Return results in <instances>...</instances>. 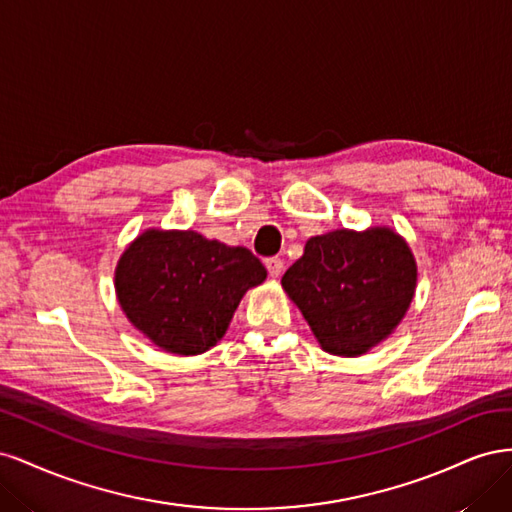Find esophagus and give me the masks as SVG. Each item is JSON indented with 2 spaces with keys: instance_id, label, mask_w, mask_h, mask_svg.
<instances>
[{
  "instance_id": "esophagus-1",
  "label": "esophagus",
  "mask_w": 512,
  "mask_h": 512,
  "mask_svg": "<svg viewBox=\"0 0 512 512\" xmlns=\"http://www.w3.org/2000/svg\"><path fill=\"white\" fill-rule=\"evenodd\" d=\"M265 267H267V271H269L271 277H280V275L284 273V260L277 258V256L267 258V260H265Z\"/></svg>"
}]
</instances>
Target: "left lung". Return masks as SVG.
Masks as SVG:
<instances>
[{"instance_id":"left-lung-1","label":"left lung","mask_w":512,"mask_h":512,"mask_svg":"<svg viewBox=\"0 0 512 512\" xmlns=\"http://www.w3.org/2000/svg\"><path fill=\"white\" fill-rule=\"evenodd\" d=\"M282 286L324 352L361 356L406 316L416 290V260L391 228H342L309 239Z\"/></svg>"}]
</instances>
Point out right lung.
<instances>
[{
  "label": "right lung",
  "mask_w": 512,
  "mask_h": 512,
  "mask_svg": "<svg viewBox=\"0 0 512 512\" xmlns=\"http://www.w3.org/2000/svg\"><path fill=\"white\" fill-rule=\"evenodd\" d=\"M265 280L267 269L250 250L194 230L149 228L115 269L123 314L153 344L181 356L218 344L243 294Z\"/></svg>",
  "instance_id": "right-lung-1"
}]
</instances>
